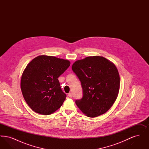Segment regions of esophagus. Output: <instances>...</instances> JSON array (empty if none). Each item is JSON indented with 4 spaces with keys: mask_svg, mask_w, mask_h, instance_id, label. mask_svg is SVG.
<instances>
[{
    "mask_svg": "<svg viewBox=\"0 0 149 149\" xmlns=\"http://www.w3.org/2000/svg\"><path fill=\"white\" fill-rule=\"evenodd\" d=\"M68 97H70V98H71V97H72V93H69V94H68Z\"/></svg>",
    "mask_w": 149,
    "mask_h": 149,
    "instance_id": "34e87169",
    "label": "esophagus"
}]
</instances>
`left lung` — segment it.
<instances>
[{
	"instance_id": "1",
	"label": "left lung",
	"mask_w": 149,
	"mask_h": 149,
	"mask_svg": "<svg viewBox=\"0 0 149 149\" xmlns=\"http://www.w3.org/2000/svg\"><path fill=\"white\" fill-rule=\"evenodd\" d=\"M72 70L81 81L83 96L75 103L89 117L105 113L117 98L120 78L116 65L106 58L88 56L76 61Z\"/></svg>"
}]
</instances>
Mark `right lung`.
<instances>
[{"label": "right lung", "mask_w": 149, "mask_h": 149, "mask_svg": "<svg viewBox=\"0 0 149 149\" xmlns=\"http://www.w3.org/2000/svg\"><path fill=\"white\" fill-rule=\"evenodd\" d=\"M70 65L68 60L40 55L27 65L22 75L21 88L24 99L34 112L48 115L62 106L66 95L58 78Z\"/></svg>", "instance_id": "1"}]
</instances>
